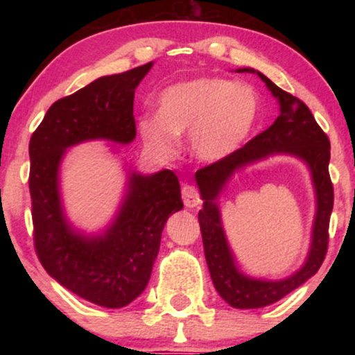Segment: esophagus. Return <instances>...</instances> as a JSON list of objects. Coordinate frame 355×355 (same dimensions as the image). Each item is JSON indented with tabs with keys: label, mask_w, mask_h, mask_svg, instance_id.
Returning <instances> with one entry per match:
<instances>
[{
	"label": "esophagus",
	"mask_w": 355,
	"mask_h": 355,
	"mask_svg": "<svg viewBox=\"0 0 355 355\" xmlns=\"http://www.w3.org/2000/svg\"><path fill=\"white\" fill-rule=\"evenodd\" d=\"M182 200H184V205L187 208H196L200 205L202 202L197 189L193 186H189V184H186V186L182 187Z\"/></svg>",
	"instance_id": "obj_1"
}]
</instances>
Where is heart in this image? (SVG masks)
Masks as SVG:
<instances>
[{
    "label": "heart",
    "instance_id": "b5f03b06",
    "mask_svg": "<svg viewBox=\"0 0 355 355\" xmlns=\"http://www.w3.org/2000/svg\"><path fill=\"white\" fill-rule=\"evenodd\" d=\"M158 113L139 119V130L155 153L166 157L189 132L197 159L218 163L244 145L260 119V96L247 84L215 76L193 77L158 95Z\"/></svg>",
    "mask_w": 355,
    "mask_h": 355
}]
</instances>
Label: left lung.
Listing matches in <instances>:
<instances>
[{"label": "left lung", "mask_w": 355, "mask_h": 355, "mask_svg": "<svg viewBox=\"0 0 355 355\" xmlns=\"http://www.w3.org/2000/svg\"><path fill=\"white\" fill-rule=\"evenodd\" d=\"M236 72L259 76L278 100L279 116L268 129L237 150L232 157L196 173V182L203 200L198 223L207 265L218 294L234 309H260L278 302L312 278L327 255L328 225L333 210V184L328 173L329 140L299 98L281 90L260 71L239 67ZM276 154L297 157L309 168L318 208L311 233V247L301 268L281 280L254 279L239 268L232 254L222 226L219 198L234 173Z\"/></svg>", "instance_id": "left-lung-1"}]
</instances>
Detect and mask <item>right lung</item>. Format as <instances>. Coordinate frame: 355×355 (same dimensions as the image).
I'll list each match as a JSON object with an SVG mask.
<instances>
[{
    "instance_id": "add662e5",
    "label": "right lung",
    "mask_w": 355,
    "mask_h": 355,
    "mask_svg": "<svg viewBox=\"0 0 355 355\" xmlns=\"http://www.w3.org/2000/svg\"><path fill=\"white\" fill-rule=\"evenodd\" d=\"M153 61L103 76L55 101L28 145L33 242L46 273L71 293L106 309H121L147 288L168 218L184 203L171 169L142 174L124 163L123 197L108 225L84 231L67 218L61 166L67 150L92 140L111 152L135 139L134 94ZM119 145L116 146L115 144Z\"/></svg>"
}]
</instances>
